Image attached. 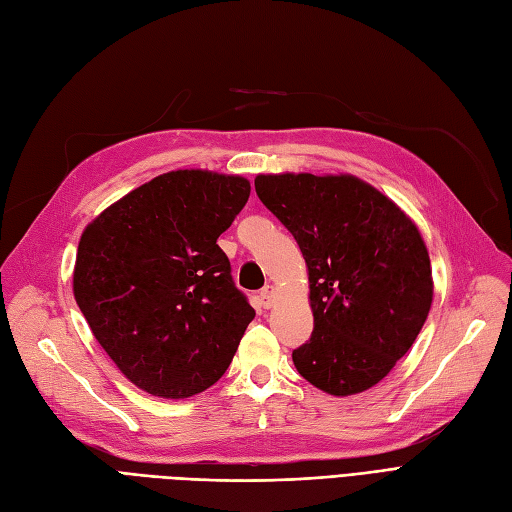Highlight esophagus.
I'll list each match as a JSON object with an SVG mask.
<instances>
[{
  "label": "esophagus",
  "instance_id": "34e87169",
  "mask_svg": "<svg viewBox=\"0 0 512 512\" xmlns=\"http://www.w3.org/2000/svg\"><path fill=\"white\" fill-rule=\"evenodd\" d=\"M259 300H261V306L263 308H272L274 306V300H276V289L274 285H266L261 291H259Z\"/></svg>",
  "mask_w": 512,
  "mask_h": 512
}]
</instances>
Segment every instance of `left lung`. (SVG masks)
Returning <instances> with one entry per match:
<instances>
[{
    "label": "left lung",
    "mask_w": 512,
    "mask_h": 512,
    "mask_svg": "<svg viewBox=\"0 0 512 512\" xmlns=\"http://www.w3.org/2000/svg\"><path fill=\"white\" fill-rule=\"evenodd\" d=\"M255 191L308 266L315 329L293 351L295 368L329 395L374 387L417 340L432 306L417 225L349 174H261Z\"/></svg>",
    "instance_id": "8db88e82"
}]
</instances>
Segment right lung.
Listing matches in <instances>:
<instances>
[{
  "label": "right lung",
  "instance_id": "obj_1",
  "mask_svg": "<svg viewBox=\"0 0 512 512\" xmlns=\"http://www.w3.org/2000/svg\"><path fill=\"white\" fill-rule=\"evenodd\" d=\"M249 195L242 176L176 170L127 193L82 232L76 304L142 391L191 398L232 364L255 310L217 238Z\"/></svg>",
  "mask_w": 512,
  "mask_h": 512
}]
</instances>
